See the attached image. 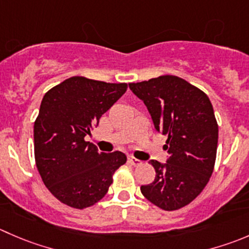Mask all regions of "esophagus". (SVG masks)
Masks as SVG:
<instances>
[{"mask_svg":"<svg viewBox=\"0 0 249 249\" xmlns=\"http://www.w3.org/2000/svg\"><path fill=\"white\" fill-rule=\"evenodd\" d=\"M129 161H130V163H131L134 166H139V165H141V164H142V161L140 160V159L134 158V157H131V156L129 157Z\"/></svg>","mask_w":249,"mask_h":249,"instance_id":"obj_1","label":"esophagus"}]
</instances>
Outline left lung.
I'll list each match as a JSON object with an SVG mask.
<instances>
[{"instance_id":"left-lung-1","label":"left lung","mask_w":249,"mask_h":249,"mask_svg":"<svg viewBox=\"0 0 249 249\" xmlns=\"http://www.w3.org/2000/svg\"><path fill=\"white\" fill-rule=\"evenodd\" d=\"M129 88L144 103L157 131L168 136L166 163L149 160L156 178L141 186L142 195L164 211L182 208L201 194L213 173L218 124L211 100L174 75L129 84Z\"/></svg>"}]
</instances>
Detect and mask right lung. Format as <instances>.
<instances>
[{
  "instance_id": "add662e5",
  "label": "right lung",
  "mask_w": 249,
  "mask_h": 249,
  "mask_svg": "<svg viewBox=\"0 0 249 249\" xmlns=\"http://www.w3.org/2000/svg\"><path fill=\"white\" fill-rule=\"evenodd\" d=\"M126 89V84L73 76L43 96L34 124L36 166L62 203L78 209L93 206L108 192L115 170L126 163L123 152H98L84 140Z\"/></svg>"
}]
</instances>
